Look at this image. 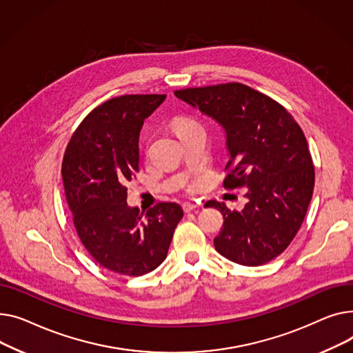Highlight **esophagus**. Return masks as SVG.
Listing matches in <instances>:
<instances>
[{"label": "esophagus", "instance_id": "esophagus-1", "mask_svg": "<svg viewBox=\"0 0 353 353\" xmlns=\"http://www.w3.org/2000/svg\"><path fill=\"white\" fill-rule=\"evenodd\" d=\"M196 208H199V205L195 203V202H185V203H182V210H183V212H186V214L195 211Z\"/></svg>", "mask_w": 353, "mask_h": 353}]
</instances>
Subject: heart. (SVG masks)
Instances as JSON below:
<instances>
[{
	"label": "heart",
	"mask_w": 353,
	"mask_h": 353,
	"mask_svg": "<svg viewBox=\"0 0 353 353\" xmlns=\"http://www.w3.org/2000/svg\"><path fill=\"white\" fill-rule=\"evenodd\" d=\"M194 121L190 119V118H185V117H179V118H175L174 122H172V127L175 130V132L178 134L179 131H182L185 127H188L190 123H192Z\"/></svg>",
	"instance_id": "obj_1"
}]
</instances>
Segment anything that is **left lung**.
<instances>
[{"label": "left lung", "instance_id": "obj_1", "mask_svg": "<svg viewBox=\"0 0 353 353\" xmlns=\"http://www.w3.org/2000/svg\"><path fill=\"white\" fill-rule=\"evenodd\" d=\"M218 121L231 159L222 186H246L242 211L210 201L223 215L216 251L239 265L259 266L279 256L298 234L314 194L315 167L295 118L272 99L241 82L174 92Z\"/></svg>", "mask_w": 353, "mask_h": 353}]
</instances>
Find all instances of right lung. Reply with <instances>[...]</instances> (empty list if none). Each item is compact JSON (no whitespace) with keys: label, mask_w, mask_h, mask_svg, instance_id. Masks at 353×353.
<instances>
[{"label":"right lung","mask_w":353,"mask_h":353,"mask_svg":"<svg viewBox=\"0 0 353 353\" xmlns=\"http://www.w3.org/2000/svg\"><path fill=\"white\" fill-rule=\"evenodd\" d=\"M165 97L121 95L102 102L82 119L62 159L78 238L95 262L115 274L141 276L158 268L183 216L174 202H158L147 214L127 205V183L139 172V131Z\"/></svg>","instance_id":"right-lung-1"}]
</instances>
